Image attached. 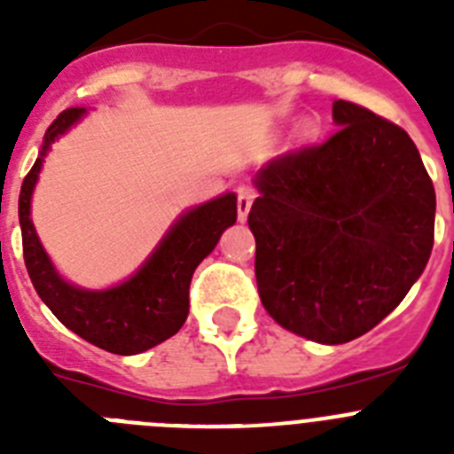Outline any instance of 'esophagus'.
<instances>
[{
  "mask_svg": "<svg viewBox=\"0 0 454 454\" xmlns=\"http://www.w3.org/2000/svg\"><path fill=\"white\" fill-rule=\"evenodd\" d=\"M256 192L252 188H240L239 191V220L240 223H246L247 214H250L252 202H254Z\"/></svg>",
  "mask_w": 454,
  "mask_h": 454,
  "instance_id": "obj_1",
  "label": "esophagus"
}]
</instances>
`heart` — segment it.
<instances>
[{
  "instance_id": "obj_1",
  "label": "heart",
  "mask_w": 454,
  "mask_h": 454,
  "mask_svg": "<svg viewBox=\"0 0 454 454\" xmlns=\"http://www.w3.org/2000/svg\"><path fill=\"white\" fill-rule=\"evenodd\" d=\"M314 134H316L314 120H304V122L300 124V136H304V138H307V136H314Z\"/></svg>"
}]
</instances>
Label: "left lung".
I'll return each instance as SVG.
<instances>
[{
    "mask_svg": "<svg viewBox=\"0 0 454 454\" xmlns=\"http://www.w3.org/2000/svg\"><path fill=\"white\" fill-rule=\"evenodd\" d=\"M339 131L254 175L247 215L259 298L284 330L339 346L414 286L434 243L436 195L407 131L336 99Z\"/></svg>",
    "mask_w": 454,
    "mask_h": 454,
    "instance_id": "obj_1",
    "label": "left lung"
}]
</instances>
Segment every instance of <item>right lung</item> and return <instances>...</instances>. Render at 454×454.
I'll use <instances>...</instances> for the list:
<instances>
[{"instance_id": "1", "label": "right lung", "mask_w": 454, "mask_h": 454, "mask_svg": "<svg viewBox=\"0 0 454 454\" xmlns=\"http://www.w3.org/2000/svg\"><path fill=\"white\" fill-rule=\"evenodd\" d=\"M86 115V108L63 111L43 138V150L20 191L24 263L31 284L51 314L83 340L114 355H138L182 330L188 316V288L195 268L214 252L220 236L236 223V195L184 211L145 263L124 282L102 291L66 282L47 256L31 220V195L51 143Z\"/></svg>"}]
</instances>
